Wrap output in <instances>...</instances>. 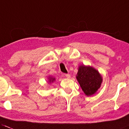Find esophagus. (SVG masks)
I'll return each instance as SVG.
<instances>
[{
    "instance_id": "obj_1",
    "label": "esophagus",
    "mask_w": 129,
    "mask_h": 129,
    "mask_svg": "<svg viewBox=\"0 0 129 129\" xmlns=\"http://www.w3.org/2000/svg\"><path fill=\"white\" fill-rule=\"evenodd\" d=\"M64 76L65 77H66L67 78H70V77H71V76H70V74H65Z\"/></svg>"
}]
</instances>
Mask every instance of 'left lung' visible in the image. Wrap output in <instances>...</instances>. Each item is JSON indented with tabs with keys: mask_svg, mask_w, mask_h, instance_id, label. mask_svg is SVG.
I'll list each match as a JSON object with an SVG mask.
<instances>
[{
	"mask_svg": "<svg viewBox=\"0 0 129 129\" xmlns=\"http://www.w3.org/2000/svg\"><path fill=\"white\" fill-rule=\"evenodd\" d=\"M76 78L83 91L87 96L96 93L103 83L101 74L91 66L79 65Z\"/></svg>",
	"mask_w": 129,
	"mask_h": 129,
	"instance_id": "8db88e82",
	"label": "left lung"
}]
</instances>
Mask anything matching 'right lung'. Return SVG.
Listing matches in <instances>:
<instances>
[{
    "label": "right lung",
    "instance_id": "1",
    "mask_svg": "<svg viewBox=\"0 0 129 129\" xmlns=\"http://www.w3.org/2000/svg\"><path fill=\"white\" fill-rule=\"evenodd\" d=\"M55 80H56L55 78H53V77L50 76L48 77V81L49 84H51V83H53Z\"/></svg>",
    "mask_w": 129,
    "mask_h": 129
}]
</instances>
